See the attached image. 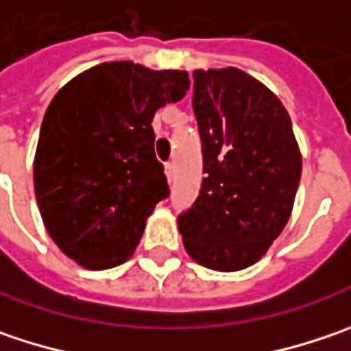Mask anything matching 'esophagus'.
I'll return each mask as SVG.
<instances>
[{
    "mask_svg": "<svg viewBox=\"0 0 351 351\" xmlns=\"http://www.w3.org/2000/svg\"><path fill=\"white\" fill-rule=\"evenodd\" d=\"M165 175H167L169 182H173V178H175V165L173 162H167L165 165Z\"/></svg>",
    "mask_w": 351,
    "mask_h": 351,
    "instance_id": "1",
    "label": "esophagus"
}]
</instances>
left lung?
Listing matches in <instances>:
<instances>
[{
    "instance_id": "8db88e82",
    "label": "left lung",
    "mask_w": 351,
    "mask_h": 351,
    "mask_svg": "<svg viewBox=\"0 0 351 351\" xmlns=\"http://www.w3.org/2000/svg\"><path fill=\"white\" fill-rule=\"evenodd\" d=\"M204 180L178 216L184 250L214 271L257 263L291 218L302 157L281 99L243 70H194Z\"/></svg>"
}]
</instances>
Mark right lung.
<instances>
[{
  "label": "right lung",
  "instance_id": "obj_1",
  "mask_svg": "<svg viewBox=\"0 0 351 351\" xmlns=\"http://www.w3.org/2000/svg\"><path fill=\"white\" fill-rule=\"evenodd\" d=\"M184 70L101 62L47 108L33 162L38 212L58 250L101 271L130 259L147 218L169 196L153 117L186 96Z\"/></svg>",
  "mask_w": 351,
  "mask_h": 351
}]
</instances>
